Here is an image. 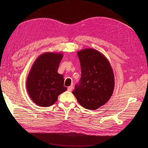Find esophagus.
Segmentation results:
<instances>
[{"instance_id":"1","label":"esophagus","mask_w":148,"mask_h":148,"mask_svg":"<svg viewBox=\"0 0 148 148\" xmlns=\"http://www.w3.org/2000/svg\"><path fill=\"white\" fill-rule=\"evenodd\" d=\"M72 89H73V86H69V87L68 88V90L69 92H71V91L72 90Z\"/></svg>"}]
</instances>
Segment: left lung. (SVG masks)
I'll return each instance as SVG.
<instances>
[{"mask_svg":"<svg viewBox=\"0 0 148 148\" xmlns=\"http://www.w3.org/2000/svg\"><path fill=\"white\" fill-rule=\"evenodd\" d=\"M77 55L82 77L72 92L82 107L95 110L105 104L113 94V69L104 54L95 49L81 50L77 51Z\"/></svg>","mask_w":148,"mask_h":148,"instance_id":"left-lung-1","label":"left lung"}]
</instances>
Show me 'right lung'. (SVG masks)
<instances>
[{
    "label": "right lung",
    "instance_id": "add662e5",
    "mask_svg": "<svg viewBox=\"0 0 148 148\" xmlns=\"http://www.w3.org/2000/svg\"><path fill=\"white\" fill-rule=\"evenodd\" d=\"M63 54L47 52L34 63L26 80L30 98L37 106L49 107L56 103L58 96L67 90L64 79L58 73Z\"/></svg>",
    "mask_w": 148,
    "mask_h": 148
}]
</instances>
